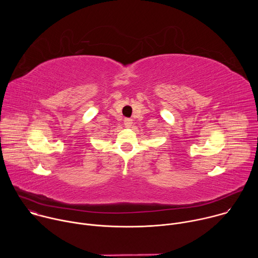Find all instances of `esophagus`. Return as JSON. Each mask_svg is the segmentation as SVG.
Returning <instances> with one entry per match:
<instances>
[{
    "label": "esophagus",
    "instance_id": "1",
    "mask_svg": "<svg viewBox=\"0 0 258 258\" xmlns=\"http://www.w3.org/2000/svg\"><path fill=\"white\" fill-rule=\"evenodd\" d=\"M123 123H124V125H125L126 127H130V126L133 124V120H132L131 118H124Z\"/></svg>",
    "mask_w": 258,
    "mask_h": 258
}]
</instances>
